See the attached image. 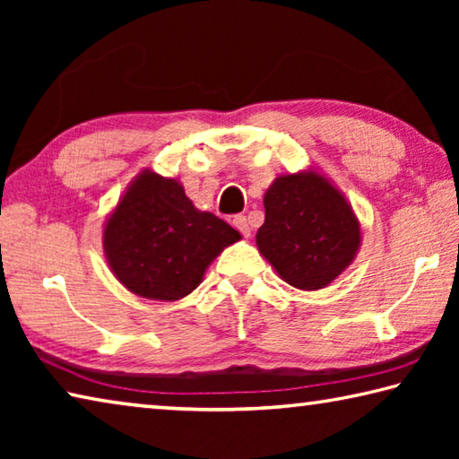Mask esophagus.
I'll list each match as a JSON object with an SVG mask.
<instances>
[{"label": "esophagus", "mask_w": 459, "mask_h": 459, "mask_svg": "<svg viewBox=\"0 0 459 459\" xmlns=\"http://www.w3.org/2000/svg\"><path fill=\"white\" fill-rule=\"evenodd\" d=\"M232 224H235V229H237L245 238H247L248 235H251V227H248V222H247V219H245L243 214L235 216V221H232Z\"/></svg>", "instance_id": "esophagus-1"}]
</instances>
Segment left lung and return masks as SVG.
<instances>
[{
    "mask_svg": "<svg viewBox=\"0 0 459 459\" xmlns=\"http://www.w3.org/2000/svg\"><path fill=\"white\" fill-rule=\"evenodd\" d=\"M263 204L257 247L285 283L316 291L351 267L362 240L360 222L324 174L309 168L277 176Z\"/></svg>",
    "mask_w": 459,
    "mask_h": 459,
    "instance_id": "1",
    "label": "left lung"
}]
</instances>
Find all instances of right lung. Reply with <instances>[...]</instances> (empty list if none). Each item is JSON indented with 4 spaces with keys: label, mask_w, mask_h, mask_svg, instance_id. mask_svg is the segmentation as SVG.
<instances>
[{
    "label": "right lung",
    "mask_w": 459,
    "mask_h": 459,
    "mask_svg": "<svg viewBox=\"0 0 459 459\" xmlns=\"http://www.w3.org/2000/svg\"><path fill=\"white\" fill-rule=\"evenodd\" d=\"M238 230L202 212L176 178L143 169L103 227L108 267L123 287L145 299L176 301L202 283L206 269Z\"/></svg>",
    "instance_id": "right-lung-1"
}]
</instances>
